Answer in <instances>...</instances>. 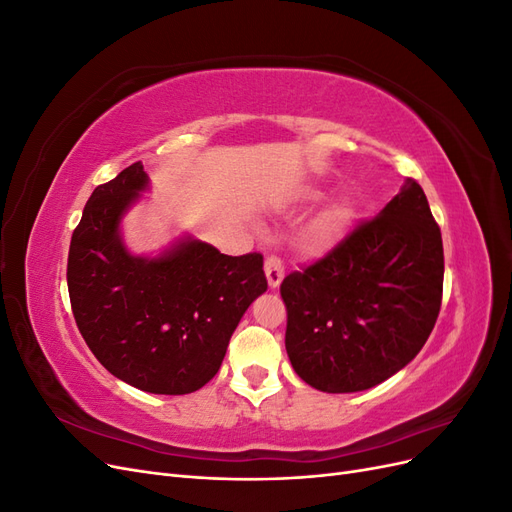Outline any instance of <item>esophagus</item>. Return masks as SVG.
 <instances>
[{
    "instance_id": "esophagus-1",
    "label": "esophagus",
    "mask_w": 512,
    "mask_h": 512,
    "mask_svg": "<svg viewBox=\"0 0 512 512\" xmlns=\"http://www.w3.org/2000/svg\"><path fill=\"white\" fill-rule=\"evenodd\" d=\"M284 262H282V258L280 256H267V260H265V273H267V280H269V286L271 288H277L282 284V280H284Z\"/></svg>"
}]
</instances>
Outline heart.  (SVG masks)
<instances>
[{"label":"heart","mask_w":512,"mask_h":512,"mask_svg":"<svg viewBox=\"0 0 512 512\" xmlns=\"http://www.w3.org/2000/svg\"><path fill=\"white\" fill-rule=\"evenodd\" d=\"M339 226H342V222H339L337 215H329V218H324L314 230H312V241L322 245V243H329L337 232H339Z\"/></svg>","instance_id":"1"}]
</instances>
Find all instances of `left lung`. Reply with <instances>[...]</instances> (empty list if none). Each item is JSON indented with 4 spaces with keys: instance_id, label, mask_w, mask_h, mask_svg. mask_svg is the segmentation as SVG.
Instances as JSON below:
<instances>
[{
    "instance_id": "8db88e82",
    "label": "left lung",
    "mask_w": 512,
    "mask_h": 512,
    "mask_svg": "<svg viewBox=\"0 0 512 512\" xmlns=\"http://www.w3.org/2000/svg\"><path fill=\"white\" fill-rule=\"evenodd\" d=\"M444 250L427 196L406 177L376 218L280 286L286 352L324 393L365 391L425 346L442 305Z\"/></svg>"
}]
</instances>
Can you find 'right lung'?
I'll list each match as a JSON object with an SVG mask.
<instances>
[{
    "instance_id": "add662e5",
    "label": "right lung",
    "mask_w": 512,
    "mask_h": 512,
    "mask_svg": "<svg viewBox=\"0 0 512 512\" xmlns=\"http://www.w3.org/2000/svg\"><path fill=\"white\" fill-rule=\"evenodd\" d=\"M145 188L147 173L134 162L89 196L68 252L70 305L113 376L147 393L185 395L218 374L267 277L262 254L226 256L194 239L160 258L128 254L119 220Z\"/></svg>"
}]
</instances>
